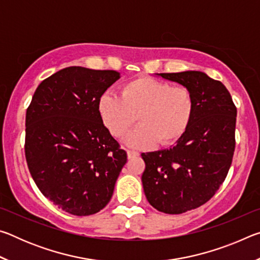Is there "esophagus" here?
<instances>
[{"instance_id": "obj_1", "label": "esophagus", "mask_w": 260, "mask_h": 260, "mask_svg": "<svg viewBox=\"0 0 260 260\" xmlns=\"http://www.w3.org/2000/svg\"><path fill=\"white\" fill-rule=\"evenodd\" d=\"M139 156V152L138 151H134V150H127V157L128 158H133Z\"/></svg>"}]
</instances>
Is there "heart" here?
Returning <instances> with one entry per match:
<instances>
[{
    "mask_svg": "<svg viewBox=\"0 0 260 260\" xmlns=\"http://www.w3.org/2000/svg\"><path fill=\"white\" fill-rule=\"evenodd\" d=\"M103 124L113 136L122 138L138 116L140 124L126 138L133 148H148L157 141L174 143L187 131L193 113L191 91L156 79H133L120 89V96L105 91L99 100Z\"/></svg>",
    "mask_w": 260,
    "mask_h": 260,
    "instance_id": "heart-1",
    "label": "heart"
}]
</instances>
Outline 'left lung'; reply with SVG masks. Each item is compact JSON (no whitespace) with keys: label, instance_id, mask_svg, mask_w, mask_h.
<instances>
[{"label":"left lung","instance_id":"8db88e82","mask_svg":"<svg viewBox=\"0 0 260 260\" xmlns=\"http://www.w3.org/2000/svg\"><path fill=\"white\" fill-rule=\"evenodd\" d=\"M187 87L193 113L170 149L142 153L143 190L156 210L180 214L206 203L225 181L235 149L236 108L227 88L201 71L157 73Z\"/></svg>","mask_w":260,"mask_h":260}]
</instances>
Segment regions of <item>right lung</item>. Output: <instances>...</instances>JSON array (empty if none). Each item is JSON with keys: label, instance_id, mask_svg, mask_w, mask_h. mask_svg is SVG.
<instances>
[{"label": "right lung", "instance_id": "add662e5", "mask_svg": "<svg viewBox=\"0 0 260 260\" xmlns=\"http://www.w3.org/2000/svg\"><path fill=\"white\" fill-rule=\"evenodd\" d=\"M119 78L111 70L65 68L39 85L26 112L30 175L45 197L73 215L102 210L127 161L99 112L101 95Z\"/></svg>", "mask_w": 260, "mask_h": 260}]
</instances>
